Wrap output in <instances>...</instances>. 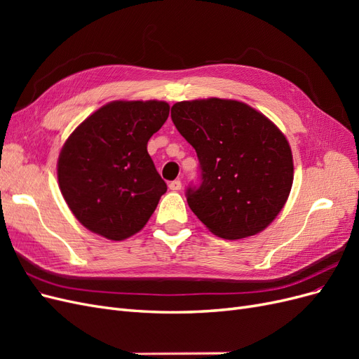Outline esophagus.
I'll use <instances>...</instances> for the list:
<instances>
[{
  "instance_id": "34e87169",
  "label": "esophagus",
  "mask_w": 359,
  "mask_h": 359,
  "mask_svg": "<svg viewBox=\"0 0 359 359\" xmlns=\"http://www.w3.org/2000/svg\"><path fill=\"white\" fill-rule=\"evenodd\" d=\"M181 187H182V184H181L180 180H175V181H170V182H169V189L173 190V191L181 190Z\"/></svg>"
}]
</instances>
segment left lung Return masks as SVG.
Instances as JSON below:
<instances>
[{
    "label": "left lung",
    "mask_w": 359,
    "mask_h": 359,
    "mask_svg": "<svg viewBox=\"0 0 359 359\" xmlns=\"http://www.w3.org/2000/svg\"><path fill=\"white\" fill-rule=\"evenodd\" d=\"M170 116L201 165V186L186 193L190 210L224 240L262 232L292 189L293 160L285 135L252 106L215 97L178 102Z\"/></svg>",
    "instance_id": "1"
}]
</instances>
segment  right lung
<instances>
[{
	"instance_id": "add662e5",
	"label": "right lung",
	"mask_w": 359,
	"mask_h": 359,
	"mask_svg": "<svg viewBox=\"0 0 359 359\" xmlns=\"http://www.w3.org/2000/svg\"><path fill=\"white\" fill-rule=\"evenodd\" d=\"M166 102L116 100L74 128L58 157V184L86 229L123 241L149 220L168 187L147 144L169 116Z\"/></svg>"
}]
</instances>
